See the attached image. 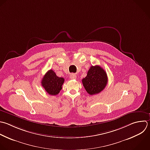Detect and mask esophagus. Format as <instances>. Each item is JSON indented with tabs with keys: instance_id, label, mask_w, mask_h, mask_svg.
<instances>
[{
	"instance_id": "34e87169",
	"label": "esophagus",
	"mask_w": 150,
	"mask_h": 150,
	"mask_svg": "<svg viewBox=\"0 0 150 150\" xmlns=\"http://www.w3.org/2000/svg\"><path fill=\"white\" fill-rule=\"evenodd\" d=\"M70 78L71 79H76V75L74 74H71L70 75Z\"/></svg>"
}]
</instances>
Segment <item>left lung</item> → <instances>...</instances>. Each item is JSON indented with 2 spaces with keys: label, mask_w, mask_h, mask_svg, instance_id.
Returning <instances> with one entry per match:
<instances>
[{
  "label": "left lung",
  "mask_w": 150,
  "mask_h": 150,
  "mask_svg": "<svg viewBox=\"0 0 150 150\" xmlns=\"http://www.w3.org/2000/svg\"><path fill=\"white\" fill-rule=\"evenodd\" d=\"M108 82L107 73L99 66H91L87 76L82 80L83 86L90 95L100 93L105 87Z\"/></svg>",
  "instance_id": "8db88e82"
}]
</instances>
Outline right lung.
<instances>
[{
    "label": "right lung",
    "instance_id": "right-lung-1",
    "mask_svg": "<svg viewBox=\"0 0 150 150\" xmlns=\"http://www.w3.org/2000/svg\"><path fill=\"white\" fill-rule=\"evenodd\" d=\"M64 82V79L57 76L52 69L45 74L41 81L42 86L46 91L52 96H56L59 93Z\"/></svg>",
    "mask_w": 150,
    "mask_h": 150
}]
</instances>
